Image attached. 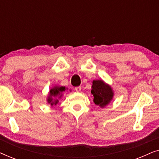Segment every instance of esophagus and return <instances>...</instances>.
<instances>
[{
  "mask_svg": "<svg viewBox=\"0 0 159 159\" xmlns=\"http://www.w3.org/2000/svg\"><path fill=\"white\" fill-rule=\"evenodd\" d=\"M81 89H82L81 87L78 86V87H76V88H75V90L77 91V92H80V91H81Z\"/></svg>",
  "mask_w": 159,
  "mask_h": 159,
  "instance_id": "esophagus-1",
  "label": "esophagus"
}]
</instances>
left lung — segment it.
Returning a JSON list of instances; mask_svg holds the SVG:
<instances>
[{"label": "left lung", "mask_w": 159, "mask_h": 159, "mask_svg": "<svg viewBox=\"0 0 159 159\" xmlns=\"http://www.w3.org/2000/svg\"><path fill=\"white\" fill-rule=\"evenodd\" d=\"M91 93L94 97L93 101L95 105L101 106V108L109 103L114 95L111 88L105 84L103 80L93 81Z\"/></svg>", "instance_id": "obj_1"}]
</instances>
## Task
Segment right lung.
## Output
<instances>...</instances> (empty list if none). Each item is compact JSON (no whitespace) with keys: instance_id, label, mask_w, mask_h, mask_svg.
<instances>
[{"instance_id":"add662e5","label":"right lung","mask_w":159,"mask_h":159,"mask_svg":"<svg viewBox=\"0 0 159 159\" xmlns=\"http://www.w3.org/2000/svg\"><path fill=\"white\" fill-rule=\"evenodd\" d=\"M66 88L65 87H54L53 88L51 89L49 93V96L48 98V102L51 104V106L56 105L58 103V98H61L62 95V93L65 91ZM57 98L56 99L55 98Z\"/></svg>"}]
</instances>
